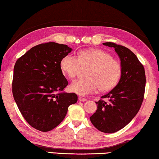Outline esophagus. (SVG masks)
Listing matches in <instances>:
<instances>
[{
    "label": "esophagus",
    "mask_w": 159,
    "mask_h": 159,
    "mask_svg": "<svg viewBox=\"0 0 159 159\" xmlns=\"http://www.w3.org/2000/svg\"><path fill=\"white\" fill-rule=\"evenodd\" d=\"M79 100L80 102H85L86 101V99L85 98H81V97H79Z\"/></svg>",
    "instance_id": "obj_1"
}]
</instances>
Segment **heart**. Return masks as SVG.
Wrapping results in <instances>:
<instances>
[{
    "mask_svg": "<svg viewBox=\"0 0 159 159\" xmlns=\"http://www.w3.org/2000/svg\"><path fill=\"white\" fill-rule=\"evenodd\" d=\"M80 65L90 66L87 72L88 78L74 80L69 88L71 92L82 96L95 93L99 89L102 92L113 89L122 74L120 61L98 48L80 50L78 57L66 55L60 63L62 73L70 79L76 76Z\"/></svg>",
    "mask_w": 159,
    "mask_h": 159,
    "instance_id": "1",
    "label": "heart"
}]
</instances>
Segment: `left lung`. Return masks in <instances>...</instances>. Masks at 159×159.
Returning <instances> with one entry per match:
<instances>
[{
    "mask_svg": "<svg viewBox=\"0 0 159 159\" xmlns=\"http://www.w3.org/2000/svg\"><path fill=\"white\" fill-rule=\"evenodd\" d=\"M103 45L114 48L120 60L122 74L114 88L96 102L98 109L90 117L99 131L116 133L130 123L138 114L144 99L146 84L144 68L137 56L128 48L114 43Z\"/></svg>",
    "mask_w": 159,
    "mask_h": 159,
    "instance_id": "left-lung-1",
    "label": "left lung"
}]
</instances>
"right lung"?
<instances>
[{
	"mask_svg": "<svg viewBox=\"0 0 159 159\" xmlns=\"http://www.w3.org/2000/svg\"><path fill=\"white\" fill-rule=\"evenodd\" d=\"M72 49L50 42L36 45L16 61L12 94L21 115L29 125L50 131L65 118L68 107L77 102L75 93L61 92L68 81L60 63Z\"/></svg>",
	"mask_w": 159,
	"mask_h": 159,
	"instance_id": "right-lung-1",
	"label": "right lung"
}]
</instances>
